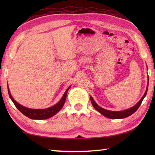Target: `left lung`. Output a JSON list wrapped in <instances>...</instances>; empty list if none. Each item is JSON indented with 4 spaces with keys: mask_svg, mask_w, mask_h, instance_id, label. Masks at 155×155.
<instances>
[{
    "mask_svg": "<svg viewBox=\"0 0 155 155\" xmlns=\"http://www.w3.org/2000/svg\"><path fill=\"white\" fill-rule=\"evenodd\" d=\"M148 85H147L146 90L145 91V93H144V95L142 96V98H141L140 101H139L135 106H133L130 109L124 110V111H109V110L104 109L103 108H102V107H99L98 104L95 103V101H94L92 97H90V100H91V104H92V105L94 106V108H95L98 112L101 113L102 115H103L104 116L111 119H122V118H124V117L130 116V115L134 114V113L137 111L139 107H140V106L141 105V103H142L143 98H145V96L147 94V91H148Z\"/></svg>",
    "mask_w": 155,
    "mask_h": 155,
    "instance_id": "obj_1",
    "label": "left lung"
}]
</instances>
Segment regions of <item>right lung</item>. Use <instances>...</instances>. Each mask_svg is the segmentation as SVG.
<instances>
[{"mask_svg": "<svg viewBox=\"0 0 155 155\" xmlns=\"http://www.w3.org/2000/svg\"><path fill=\"white\" fill-rule=\"evenodd\" d=\"M70 87H68V90L65 91L64 96H63L61 99L59 101V103H57L56 104H54V106L49 107L48 109H33L27 108V107L20 105V104H18L14 99V98H13L12 96L11 95V93H10L9 88H8V93H9V96L10 97V98H11L12 102L15 104V106L16 107V108L19 110L22 114L26 115L27 117H29L31 119L45 120V119L50 118V117L53 116V115H55L57 113H58L60 110H61V109L62 108L65 103V99H66L68 91L69 90Z\"/></svg>", "mask_w": 155, "mask_h": 155, "instance_id": "add662e5", "label": "right lung"}]
</instances>
